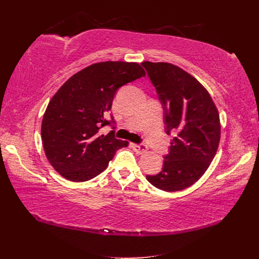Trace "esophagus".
Masks as SVG:
<instances>
[{
  "label": "esophagus",
  "mask_w": 259,
  "mask_h": 259,
  "mask_svg": "<svg viewBox=\"0 0 259 259\" xmlns=\"http://www.w3.org/2000/svg\"><path fill=\"white\" fill-rule=\"evenodd\" d=\"M131 147L133 150L138 153H144L147 149V147L145 145H138V144H132Z\"/></svg>",
  "instance_id": "1"
}]
</instances>
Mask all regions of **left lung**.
Wrapping results in <instances>:
<instances>
[{
    "label": "left lung",
    "mask_w": 259,
    "mask_h": 259,
    "mask_svg": "<svg viewBox=\"0 0 259 259\" xmlns=\"http://www.w3.org/2000/svg\"><path fill=\"white\" fill-rule=\"evenodd\" d=\"M164 106L166 132H175L164 168L147 180L167 192L196 183L209 168L221 141L219 110L208 90L179 66L143 62Z\"/></svg>",
    "instance_id": "1"
}]
</instances>
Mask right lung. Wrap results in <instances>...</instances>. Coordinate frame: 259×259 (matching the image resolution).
<instances>
[{
	"label": "right lung",
	"mask_w": 259,
	"mask_h": 259,
	"mask_svg": "<svg viewBox=\"0 0 259 259\" xmlns=\"http://www.w3.org/2000/svg\"><path fill=\"white\" fill-rule=\"evenodd\" d=\"M138 63H94L68 78L50 100L42 120V143L50 165L71 182L101 174L127 141L100 130L107 120L116 90L145 76Z\"/></svg>",
	"instance_id": "1"
}]
</instances>
